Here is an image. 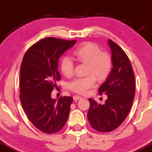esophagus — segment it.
Returning a JSON list of instances; mask_svg holds the SVG:
<instances>
[{
	"mask_svg": "<svg viewBox=\"0 0 152 152\" xmlns=\"http://www.w3.org/2000/svg\"><path fill=\"white\" fill-rule=\"evenodd\" d=\"M73 99H74V100H79V99H82V97H81V96H78V95H75L74 96H73Z\"/></svg>",
	"mask_w": 152,
	"mask_h": 152,
	"instance_id": "34e87169",
	"label": "esophagus"
}]
</instances>
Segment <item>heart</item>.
I'll use <instances>...</instances> for the list:
<instances>
[{"label":"heart","mask_w":152,"mask_h":152,"mask_svg":"<svg viewBox=\"0 0 152 152\" xmlns=\"http://www.w3.org/2000/svg\"><path fill=\"white\" fill-rule=\"evenodd\" d=\"M74 56L80 62L87 65L85 77H79L69 83V88L77 94L87 93L95 86L96 80L103 82L110 75L113 67V58L108 53L102 51L101 48L93 42H86L74 50ZM60 70L67 77L74 73V63L65 57L60 62Z\"/></svg>","instance_id":"heart-1"}]
</instances>
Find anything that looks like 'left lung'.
I'll list each match as a JSON object with an SVG mask.
<instances>
[{
    "instance_id": "obj_1",
    "label": "left lung",
    "mask_w": 152,
    "mask_h": 152,
    "mask_svg": "<svg viewBox=\"0 0 152 152\" xmlns=\"http://www.w3.org/2000/svg\"><path fill=\"white\" fill-rule=\"evenodd\" d=\"M113 70L106 81L99 88V94H106L103 105L89 99L88 119L98 132H109L120 126L130 110L135 95V79L131 62L125 51L111 39Z\"/></svg>"
}]
</instances>
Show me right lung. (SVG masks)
Wrapping results in <instances>:
<instances>
[{
	"label": "right lung",
	"instance_id": "add662e5",
	"mask_svg": "<svg viewBox=\"0 0 152 152\" xmlns=\"http://www.w3.org/2000/svg\"><path fill=\"white\" fill-rule=\"evenodd\" d=\"M49 37L30 47L23 57L20 73V100L31 124L42 132L53 134L64 126L69 117L71 96L51 99L61 80L58 60L76 42Z\"/></svg>",
	"mask_w": 152,
	"mask_h": 152
}]
</instances>
